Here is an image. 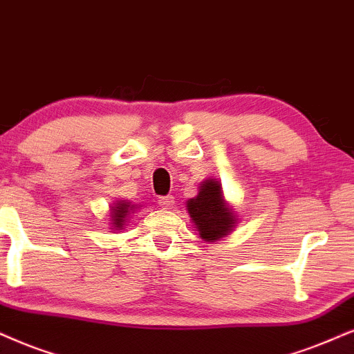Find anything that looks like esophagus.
I'll use <instances>...</instances> for the list:
<instances>
[{"instance_id":"34e87169","label":"esophagus","mask_w":354,"mask_h":354,"mask_svg":"<svg viewBox=\"0 0 354 354\" xmlns=\"http://www.w3.org/2000/svg\"><path fill=\"white\" fill-rule=\"evenodd\" d=\"M158 205L162 209H173L174 207V198L173 196H163L158 199Z\"/></svg>"}]
</instances>
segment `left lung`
I'll list each match as a JSON object with an SVG mask.
<instances>
[{"label":"left lung","mask_w":354,"mask_h":354,"mask_svg":"<svg viewBox=\"0 0 354 354\" xmlns=\"http://www.w3.org/2000/svg\"><path fill=\"white\" fill-rule=\"evenodd\" d=\"M192 229L198 232L204 241H218L235 230L239 216L227 203L221 181L207 178L201 183L198 194L186 201Z\"/></svg>","instance_id":"left-lung-1"}]
</instances>
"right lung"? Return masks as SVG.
Instances as JSON below:
<instances>
[{
    "mask_svg": "<svg viewBox=\"0 0 354 354\" xmlns=\"http://www.w3.org/2000/svg\"><path fill=\"white\" fill-rule=\"evenodd\" d=\"M137 209H138V204H132V201H125V199L114 201V203L109 205L111 230H113V232L122 230L125 223L129 222V217H131V214L136 212Z\"/></svg>",
    "mask_w": 354,
    "mask_h": 354,
    "instance_id": "right-lung-1",
    "label": "right lung"
}]
</instances>
